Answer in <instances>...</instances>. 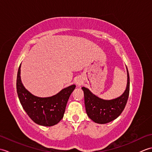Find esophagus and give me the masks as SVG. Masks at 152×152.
<instances>
[{
	"label": "esophagus",
	"instance_id": "34e87169",
	"mask_svg": "<svg viewBox=\"0 0 152 152\" xmlns=\"http://www.w3.org/2000/svg\"><path fill=\"white\" fill-rule=\"evenodd\" d=\"M76 84L78 85V86H81L82 82H81V81H77V82H76Z\"/></svg>",
	"mask_w": 152,
	"mask_h": 152
}]
</instances>
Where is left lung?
<instances>
[{
    "label": "left lung",
    "mask_w": 152,
    "mask_h": 152,
    "mask_svg": "<svg viewBox=\"0 0 152 152\" xmlns=\"http://www.w3.org/2000/svg\"><path fill=\"white\" fill-rule=\"evenodd\" d=\"M127 83L125 91L120 96L114 99L104 100L99 98L88 88L82 87L86 112L91 120L96 124H104L114 120L121 114L129 95L130 80L127 68Z\"/></svg>",
    "instance_id": "1"
}]
</instances>
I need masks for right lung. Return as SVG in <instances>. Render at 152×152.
<instances>
[{"label":"right lung","instance_id":"right-lung-1","mask_svg":"<svg viewBox=\"0 0 152 152\" xmlns=\"http://www.w3.org/2000/svg\"><path fill=\"white\" fill-rule=\"evenodd\" d=\"M20 73L21 64L18 72L16 88L19 101L27 115L38 125L50 127L58 124L63 118L68 100L76 86L67 87L50 97H38L25 88Z\"/></svg>","mask_w":152,"mask_h":152}]
</instances>
